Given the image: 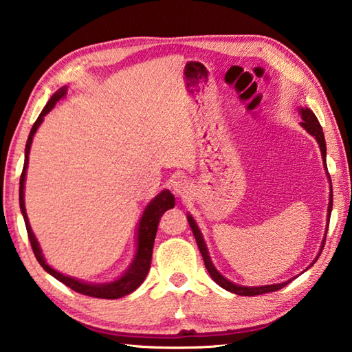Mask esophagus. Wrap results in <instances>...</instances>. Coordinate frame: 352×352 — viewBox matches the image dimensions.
<instances>
[{"label":"esophagus","mask_w":352,"mask_h":352,"mask_svg":"<svg viewBox=\"0 0 352 352\" xmlns=\"http://www.w3.org/2000/svg\"><path fill=\"white\" fill-rule=\"evenodd\" d=\"M172 190H174L177 197L186 199L188 195L192 192V184H190V182L186 180V178H178V180L172 183Z\"/></svg>","instance_id":"obj_1"}]
</instances>
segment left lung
<instances>
[{"label": "left lung", "instance_id": "left-lung-1", "mask_svg": "<svg viewBox=\"0 0 352 352\" xmlns=\"http://www.w3.org/2000/svg\"><path fill=\"white\" fill-rule=\"evenodd\" d=\"M298 113L301 115V126L305 127L307 130V133H311L315 140H317L318 146H320V152H321V158H323V164H324V169L327 170V166H326V141H324V135H323V129H321L320 122L317 116L314 115V111L311 109H307V107H300L298 109ZM327 178H329V204H327V223H326V231H324V237H323V242H321V247H320V252L317 254V258L314 259V262L311 265H314L315 262H317V259L320 258L321 252H323V247H324V241H326V233H327V228H329V217H331V211H332V183H331V177L329 174H327ZM188 222H189V226L190 230H192L194 233V237L195 241H197V245H199V250L201 256H204V261H205V267L208 273H210L211 278L216 281L220 287L231 292V294H236V295H242V296H254V295H262V294H269V292H276L279 289H283L284 285H287L292 279H289V281L285 283H279V284H270V285H258V287H247V285H239V284H234L231 283L230 279H226L223 275H220V273L217 272L216 267H214L212 261L210 258V252H208L206 248V243H205V239H204V234H201V231L199 228V225L195 223L194 217L190 216V214H188ZM309 265V267H311ZM309 267L306 270H309Z\"/></svg>", "mask_w": 352, "mask_h": 352}]
</instances>
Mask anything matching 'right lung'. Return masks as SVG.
<instances>
[{
	"label": "right lung",
	"instance_id": "1",
	"mask_svg": "<svg viewBox=\"0 0 352 352\" xmlns=\"http://www.w3.org/2000/svg\"><path fill=\"white\" fill-rule=\"evenodd\" d=\"M67 90H68L67 87H62L60 90L52 94L51 99L47 100V104L45 105V109L41 110L37 121H35V124L32 126L31 133L28 136V142L25 148V166H23V172L20 177V210L23 214V219H25L28 236H29V241H31L34 254L35 258H37L38 264L45 269V272H47L51 276H54L65 285H68L69 289H73L74 292H79L82 295H88L93 298H104V300H116V298H122L129 294H132V292L138 289L142 284V281L146 279L148 269H151L152 250H153L155 236H157L158 222L166 211L175 206V197L174 194H170L169 189H163L157 197L148 201L147 206L144 208V211H142V216L138 222V228H136V253L133 256L132 262H130V265L127 267V270L124 272L118 279H115V281L96 283V284L85 283L82 281V279L63 275V273L52 269V267L46 262L43 253H41L40 243L34 234L31 223H29L26 206H25V182H26V170H28V163H29V152H31L34 135L40 127V124L43 122V119L47 113L54 109L58 100L67 94Z\"/></svg>",
	"mask_w": 352,
	"mask_h": 352
}]
</instances>
